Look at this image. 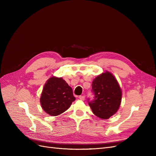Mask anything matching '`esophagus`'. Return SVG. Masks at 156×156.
Listing matches in <instances>:
<instances>
[{"instance_id": "34e87169", "label": "esophagus", "mask_w": 156, "mask_h": 156, "mask_svg": "<svg viewBox=\"0 0 156 156\" xmlns=\"http://www.w3.org/2000/svg\"><path fill=\"white\" fill-rule=\"evenodd\" d=\"M79 98L81 100H84V99H85V96H80L79 97Z\"/></svg>"}]
</instances>
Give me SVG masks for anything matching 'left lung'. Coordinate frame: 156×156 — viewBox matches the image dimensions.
<instances>
[{
    "instance_id": "left-lung-1",
    "label": "left lung",
    "mask_w": 156,
    "mask_h": 156,
    "mask_svg": "<svg viewBox=\"0 0 156 156\" xmlns=\"http://www.w3.org/2000/svg\"><path fill=\"white\" fill-rule=\"evenodd\" d=\"M92 91L94 99L93 101H88V105L96 116L108 119L119 110L122 100V90L111 72L107 71L94 79Z\"/></svg>"
}]
</instances>
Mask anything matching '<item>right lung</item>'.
<instances>
[{
    "label": "right lung",
    "mask_w": 156,
    "mask_h": 156,
    "mask_svg": "<svg viewBox=\"0 0 156 156\" xmlns=\"http://www.w3.org/2000/svg\"><path fill=\"white\" fill-rule=\"evenodd\" d=\"M75 98L72 88L62 77H51L44 87L40 98L41 107L51 116H57L65 112Z\"/></svg>",
    "instance_id": "obj_1"
}]
</instances>
